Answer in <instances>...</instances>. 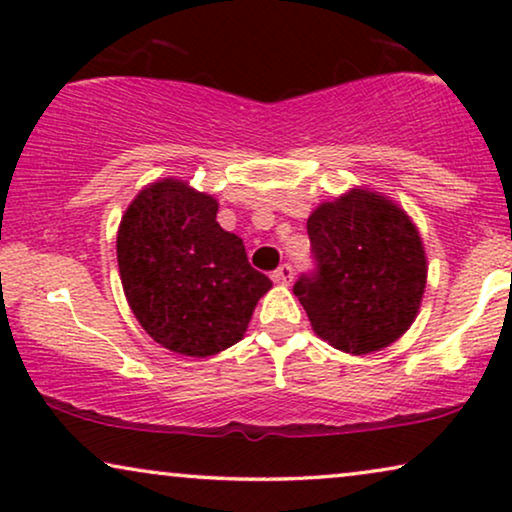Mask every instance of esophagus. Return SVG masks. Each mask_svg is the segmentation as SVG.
I'll list each match as a JSON object with an SVG mask.
<instances>
[{
    "instance_id": "obj_1",
    "label": "esophagus",
    "mask_w": 512,
    "mask_h": 512,
    "mask_svg": "<svg viewBox=\"0 0 512 512\" xmlns=\"http://www.w3.org/2000/svg\"><path fill=\"white\" fill-rule=\"evenodd\" d=\"M272 279H275L277 284H291L293 282V265L282 263L275 272H272Z\"/></svg>"
}]
</instances>
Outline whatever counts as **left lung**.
I'll use <instances>...</instances> for the list:
<instances>
[{
	"label": "left lung",
	"mask_w": 512,
	"mask_h": 512,
	"mask_svg": "<svg viewBox=\"0 0 512 512\" xmlns=\"http://www.w3.org/2000/svg\"><path fill=\"white\" fill-rule=\"evenodd\" d=\"M317 268L293 284L314 333L361 356L408 331L426 289V254L410 216L366 188L319 205L307 219Z\"/></svg>",
	"instance_id": "8db88e82"
}]
</instances>
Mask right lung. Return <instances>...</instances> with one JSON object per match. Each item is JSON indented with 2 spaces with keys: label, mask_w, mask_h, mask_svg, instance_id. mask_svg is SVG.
Listing matches in <instances>:
<instances>
[{
  "label": "right lung",
  "mask_w": 512,
  "mask_h": 512,
  "mask_svg": "<svg viewBox=\"0 0 512 512\" xmlns=\"http://www.w3.org/2000/svg\"><path fill=\"white\" fill-rule=\"evenodd\" d=\"M216 212L219 202L186 181H153L125 209L116 237L132 314L158 345L198 359L240 342L272 286Z\"/></svg>",
  "instance_id": "add662e5"
}]
</instances>
